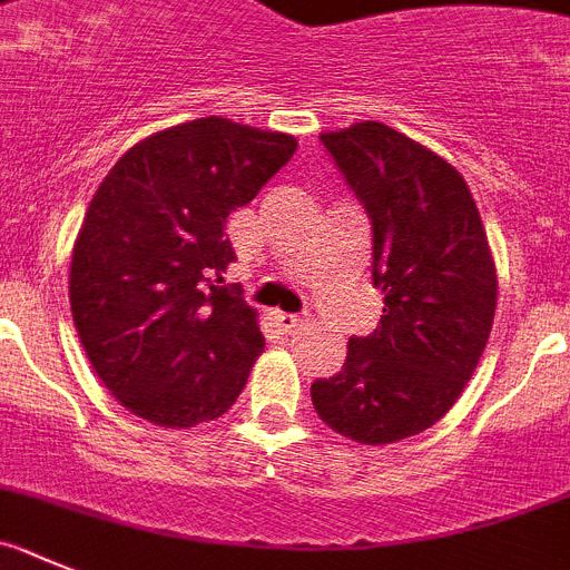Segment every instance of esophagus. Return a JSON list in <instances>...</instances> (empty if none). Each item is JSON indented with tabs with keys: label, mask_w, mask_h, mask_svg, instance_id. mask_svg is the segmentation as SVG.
<instances>
[{
	"label": "esophagus",
	"mask_w": 570,
	"mask_h": 570,
	"mask_svg": "<svg viewBox=\"0 0 570 570\" xmlns=\"http://www.w3.org/2000/svg\"><path fill=\"white\" fill-rule=\"evenodd\" d=\"M273 321H275V326H281L284 332H292V330H297V326H301V315H292V312L275 309Z\"/></svg>",
	"instance_id": "esophagus-1"
}]
</instances>
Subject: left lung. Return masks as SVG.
<instances>
[{
	"mask_svg": "<svg viewBox=\"0 0 570 570\" xmlns=\"http://www.w3.org/2000/svg\"><path fill=\"white\" fill-rule=\"evenodd\" d=\"M372 218L381 326L348 337L312 406L343 438L386 445L438 423L471 381L497 309V269L469 184L438 153L381 121L323 132Z\"/></svg>",
	"mask_w": 570,
	"mask_h": 570,
	"instance_id": "left-lung-1",
	"label": "left lung"
}]
</instances>
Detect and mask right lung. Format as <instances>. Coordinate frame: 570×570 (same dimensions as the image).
I'll use <instances>...</instances> for the list:
<instances>
[{
	"mask_svg": "<svg viewBox=\"0 0 570 570\" xmlns=\"http://www.w3.org/2000/svg\"><path fill=\"white\" fill-rule=\"evenodd\" d=\"M295 150L286 132L209 116L138 141L96 189L70 309L87 361L132 414L189 429L238 400L264 335L222 278L235 261L224 224Z\"/></svg>",
	"mask_w": 570,
	"mask_h": 570,
	"instance_id": "right-lung-1",
	"label": "right lung"
}]
</instances>
